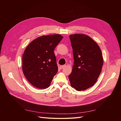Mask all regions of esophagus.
Returning <instances> with one entry per match:
<instances>
[{"instance_id": "esophagus-1", "label": "esophagus", "mask_w": 121, "mask_h": 121, "mask_svg": "<svg viewBox=\"0 0 121 121\" xmlns=\"http://www.w3.org/2000/svg\"><path fill=\"white\" fill-rule=\"evenodd\" d=\"M67 65H60V68L61 69H65V67H66Z\"/></svg>"}]
</instances>
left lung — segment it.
Segmentation results:
<instances>
[{"label":"left lung","mask_w":121,"mask_h":121,"mask_svg":"<svg viewBox=\"0 0 121 121\" xmlns=\"http://www.w3.org/2000/svg\"><path fill=\"white\" fill-rule=\"evenodd\" d=\"M74 65L69 79L72 87L85 90L96 83L101 72L104 60L99 46L89 36L69 35Z\"/></svg>","instance_id":"8db88e82"}]
</instances>
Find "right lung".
Wrapping results in <instances>:
<instances>
[{
  "label": "right lung",
  "instance_id": "right-lung-1",
  "mask_svg": "<svg viewBox=\"0 0 121 121\" xmlns=\"http://www.w3.org/2000/svg\"><path fill=\"white\" fill-rule=\"evenodd\" d=\"M63 36L60 34L42 36L29 43L23 55L24 75L33 86L48 88L58 71L54 49Z\"/></svg>",
  "mask_w": 121,
  "mask_h": 121
}]
</instances>
